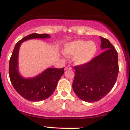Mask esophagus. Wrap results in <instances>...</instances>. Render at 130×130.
<instances>
[{
	"instance_id": "obj_1",
	"label": "esophagus",
	"mask_w": 130,
	"mask_h": 130,
	"mask_svg": "<svg viewBox=\"0 0 130 130\" xmlns=\"http://www.w3.org/2000/svg\"><path fill=\"white\" fill-rule=\"evenodd\" d=\"M65 70H68V69H72V68H71V67L70 66V65H67V66H66L65 67Z\"/></svg>"
}]
</instances>
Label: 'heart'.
Instances as JSON below:
<instances>
[{
    "instance_id": "b5f03b06",
    "label": "heart",
    "mask_w": 130,
    "mask_h": 130,
    "mask_svg": "<svg viewBox=\"0 0 130 130\" xmlns=\"http://www.w3.org/2000/svg\"><path fill=\"white\" fill-rule=\"evenodd\" d=\"M96 51V45L92 41L76 40L65 46L64 54L67 56H75L77 64H84L89 62L93 58Z\"/></svg>"
}]
</instances>
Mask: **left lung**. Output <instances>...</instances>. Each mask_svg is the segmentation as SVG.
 <instances>
[{
	"instance_id": "obj_1",
	"label": "left lung",
	"mask_w": 130,
	"mask_h": 130,
	"mask_svg": "<svg viewBox=\"0 0 130 130\" xmlns=\"http://www.w3.org/2000/svg\"><path fill=\"white\" fill-rule=\"evenodd\" d=\"M100 38L104 51L87 63L74 67L73 89L86 102H95L105 96L114 86L119 73L117 51L108 39Z\"/></svg>"
}]
</instances>
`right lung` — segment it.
Masks as SVG:
<instances>
[{
    "label": "right lung",
    "mask_w": 130,
    "mask_h": 130,
    "mask_svg": "<svg viewBox=\"0 0 130 130\" xmlns=\"http://www.w3.org/2000/svg\"><path fill=\"white\" fill-rule=\"evenodd\" d=\"M50 37L46 34L36 33L25 37L16 44L9 62V76L13 87L21 96L31 101H40L48 98L56 89L58 81L64 73V68H47L38 76L30 79L21 77L18 71V57L22 42L34 38Z\"/></svg>",
    "instance_id": "obj_1"
}]
</instances>
